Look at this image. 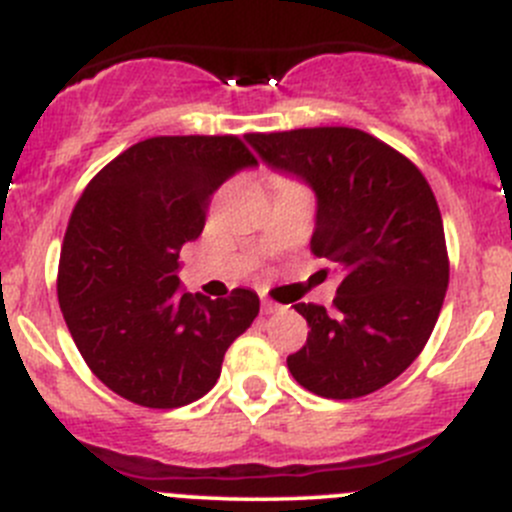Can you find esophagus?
Returning a JSON list of instances; mask_svg holds the SVG:
<instances>
[{
	"instance_id": "34e87169",
	"label": "esophagus",
	"mask_w": 512,
	"mask_h": 512,
	"mask_svg": "<svg viewBox=\"0 0 512 512\" xmlns=\"http://www.w3.org/2000/svg\"><path fill=\"white\" fill-rule=\"evenodd\" d=\"M280 310H282V305H277V302L262 300V312H265V315H275V312H280Z\"/></svg>"
}]
</instances>
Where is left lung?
<instances>
[{"mask_svg": "<svg viewBox=\"0 0 512 512\" xmlns=\"http://www.w3.org/2000/svg\"><path fill=\"white\" fill-rule=\"evenodd\" d=\"M275 172L317 200L310 250L340 275L332 312L297 302L307 342L287 357L292 377L320 398L385 388L423 352L448 290L443 217L423 172L352 127L247 135Z\"/></svg>", "mask_w": 512, "mask_h": 512, "instance_id": "left-lung-1", "label": "left lung"}]
</instances>
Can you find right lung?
Segmentation results:
<instances>
[{"instance_id": "add662e5", "label": "right lung", "mask_w": 512, "mask_h": 512, "mask_svg": "<svg viewBox=\"0 0 512 512\" xmlns=\"http://www.w3.org/2000/svg\"><path fill=\"white\" fill-rule=\"evenodd\" d=\"M255 165L232 135L152 137L84 187L64 235L57 295L74 345L112 393L170 410L215 388L260 297L245 287L220 300L182 292L177 257L202 235L215 190Z\"/></svg>"}]
</instances>
